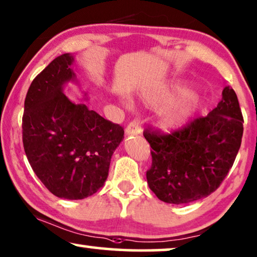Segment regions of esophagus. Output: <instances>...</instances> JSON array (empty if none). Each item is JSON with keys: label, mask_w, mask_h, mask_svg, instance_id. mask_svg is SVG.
Masks as SVG:
<instances>
[{"label": "esophagus", "mask_w": 257, "mask_h": 257, "mask_svg": "<svg viewBox=\"0 0 257 257\" xmlns=\"http://www.w3.org/2000/svg\"><path fill=\"white\" fill-rule=\"evenodd\" d=\"M126 135L127 136H139L141 135V121L140 119L132 120L126 127Z\"/></svg>", "instance_id": "esophagus-1"}]
</instances>
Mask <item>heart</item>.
I'll return each mask as SVG.
<instances>
[{"label": "heart", "instance_id": "heart-1", "mask_svg": "<svg viewBox=\"0 0 257 257\" xmlns=\"http://www.w3.org/2000/svg\"><path fill=\"white\" fill-rule=\"evenodd\" d=\"M190 91L191 89L188 84L176 82L167 85V87L162 88L161 90L156 92H146L144 95L145 101L156 107L168 106L181 97L187 96L182 102L175 104L170 107H167V109L160 112L158 120H156V125L162 132L170 133L183 127L188 120L190 119L193 112L197 110V107L199 106L198 96H187L190 94ZM122 103L127 107L132 106V101L127 97L122 98Z\"/></svg>", "mask_w": 257, "mask_h": 257}]
</instances>
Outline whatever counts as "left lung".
I'll return each mask as SVG.
<instances>
[{
	"instance_id": "8db88e82",
	"label": "left lung",
	"mask_w": 257,
	"mask_h": 257,
	"mask_svg": "<svg viewBox=\"0 0 257 257\" xmlns=\"http://www.w3.org/2000/svg\"><path fill=\"white\" fill-rule=\"evenodd\" d=\"M243 118L235 91L227 87L206 117L195 118L172 135L144 133L152 151L147 183L160 200L189 204L218 189L241 146Z\"/></svg>"
}]
</instances>
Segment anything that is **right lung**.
<instances>
[{
	"label": "right lung",
	"mask_w": 257,
	"mask_h": 257,
	"mask_svg": "<svg viewBox=\"0 0 257 257\" xmlns=\"http://www.w3.org/2000/svg\"><path fill=\"white\" fill-rule=\"evenodd\" d=\"M73 62V54L59 55L36 76L22 122L33 172L54 196L70 200L87 198L103 187L111 156L124 139L120 125L65 95V84L79 83Z\"/></svg>",
	"instance_id": "obj_1"
}]
</instances>
